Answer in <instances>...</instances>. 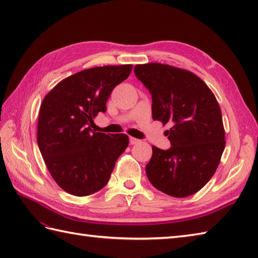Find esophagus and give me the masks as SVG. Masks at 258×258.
Instances as JSON below:
<instances>
[{"mask_svg": "<svg viewBox=\"0 0 258 258\" xmlns=\"http://www.w3.org/2000/svg\"><path fill=\"white\" fill-rule=\"evenodd\" d=\"M140 140L139 139H135V138H132V136H130V143L132 144V145H135V144H138V143H140Z\"/></svg>", "mask_w": 258, "mask_h": 258, "instance_id": "34e87169", "label": "esophagus"}]
</instances>
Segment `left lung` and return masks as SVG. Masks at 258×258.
<instances>
[{"instance_id": "1", "label": "left lung", "mask_w": 258, "mask_h": 258, "mask_svg": "<svg viewBox=\"0 0 258 258\" xmlns=\"http://www.w3.org/2000/svg\"><path fill=\"white\" fill-rule=\"evenodd\" d=\"M134 73L152 95V116L173 126L171 149L152 146L146 175L173 197L197 193L215 174L225 149L221 107L210 87L187 70L161 63L138 64Z\"/></svg>"}]
</instances>
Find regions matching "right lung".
I'll return each instance as SVG.
<instances>
[{"label":"right lung","mask_w":258,"mask_h":258,"mask_svg":"<svg viewBox=\"0 0 258 258\" xmlns=\"http://www.w3.org/2000/svg\"><path fill=\"white\" fill-rule=\"evenodd\" d=\"M133 65L92 68L62 80L45 95L37 123V145L48 172L63 190L87 196L108 182L126 134L92 132L93 118L106 111L113 89Z\"/></svg>","instance_id":"obj_1"}]
</instances>
